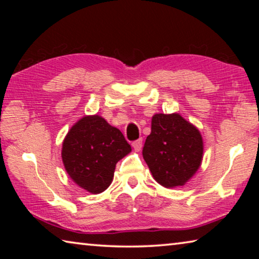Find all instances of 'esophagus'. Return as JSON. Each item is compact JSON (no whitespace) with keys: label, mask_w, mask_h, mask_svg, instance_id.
Here are the masks:
<instances>
[{"label":"esophagus","mask_w":259,"mask_h":259,"mask_svg":"<svg viewBox=\"0 0 259 259\" xmlns=\"http://www.w3.org/2000/svg\"><path fill=\"white\" fill-rule=\"evenodd\" d=\"M133 147H134V150L136 152H139L140 150H142V147H143V140L142 139L136 140V142L133 143Z\"/></svg>","instance_id":"34e87169"}]
</instances>
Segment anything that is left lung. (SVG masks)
<instances>
[{
    "label": "left lung",
    "instance_id": "8db88e82",
    "mask_svg": "<svg viewBox=\"0 0 259 259\" xmlns=\"http://www.w3.org/2000/svg\"><path fill=\"white\" fill-rule=\"evenodd\" d=\"M200 130L178 113L154 114L143 148L153 178L166 188L183 186L198 171L203 159Z\"/></svg>",
    "mask_w": 259,
    "mask_h": 259
}]
</instances>
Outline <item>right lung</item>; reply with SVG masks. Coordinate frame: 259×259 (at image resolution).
<instances>
[{
	"label": "right lung",
	"mask_w": 259,
	"mask_h": 259,
	"mask_svg": "<svg viewBox=\"0 0 259 259\" xmlns=\"http://www.w3.org/2000/svg\"><path fill=\"white\" fill-rule=\"evenodd\" d=\"M131 152L121 131L103 116L85 115L65 136L61 160L72 181L91 194L111 185L115 165Z\"/></svg>",
	"instance_id": "obj_1"
}]
</instances>
